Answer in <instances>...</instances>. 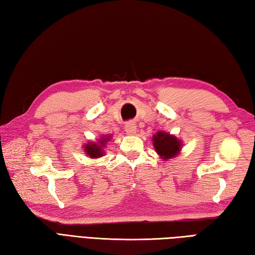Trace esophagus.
I'll list each match as a JSON object with an SVG mask.
<instances>
[{
	"label": "esophagus",
	"instance_id": "obj_1",
	"mask_svg": "<svg viewBox=\"0 0 255 255\" xmlns=\"http://www.w3.org/2000/svg\"><path fill=\"white\" fill-rule=\"evenodd\" d=\"M125 131H126L129 136H133V134H136V132H137L136 124H134L133 122L127 123L126 126H125Z\"/></svg>",
	"mask_w": 255,
	"mask_h": 255
}]
</instances>
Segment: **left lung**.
I'll return each mask as SVG.
<instances>
[{
	"label": "left lung",
	"mask_w": 255,
	"mask_h": 255,
	"mask_svg": "<svg viewBox=\"0 0 255 255\" xmlns=\"http://www.w3.org/2000/svg\"><path fill=\"white\" fill-rule=\"evenodd\" d=\"M152 142L155 152L163 161L176 158L183 148V141L181 139L163 130H159L153 134Z\"/></svg>",
	"instance_id": "1"
}]
</instances>
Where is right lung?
<instances>
[{"instance_id": "obj_1", "label": "right lung", "mask_w": 255, "mask_h": 255, "mask_svg": "<svg viewBox=\"0 0 255 255\" xmlns=\"http://www.w3.org/2000/svg\"><path fill=\"white\" fill-rule=\"evenodd\" d=\"M112 136L111 134H103L100 136L99 139H96V141L91 140L88 143H83L82 149L84 153L88 155V158L91 159H100L105 154V148L106 143L111 141Z\"/></svg>"}]
</instances>
